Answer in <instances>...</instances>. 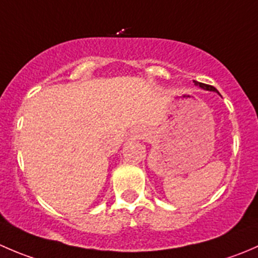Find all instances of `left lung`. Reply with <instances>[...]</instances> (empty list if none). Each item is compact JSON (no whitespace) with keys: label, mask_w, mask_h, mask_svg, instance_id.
<instances>
[{"label":"left lung","mask_w":258,"mask_h":258,"mask_svg":"<svg viewBox=\"0 0 258 258\" xmlns=\"http://www.w3.org/2000/svg\"><path fill=\"white\" fill-rule=\"evenodd\" d=\"M195 85L200 86V87L205 88V90H209V91H216L217 92V90H216L213 86H210V85H206V83H201V82H197V81H195Z\"/></svg>","instance_id":"1"}]
</instances>
